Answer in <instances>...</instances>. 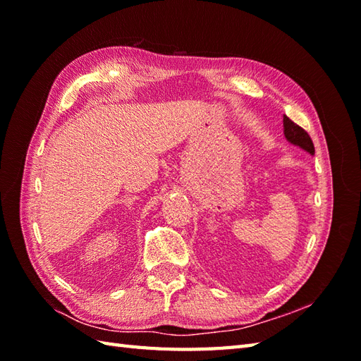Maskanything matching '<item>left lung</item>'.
Segmentation results:
<instances>
[{"instance_id":"1","label":"left lung","mask_w":361,"mask_h":361,"mask_svg":"<svg viewBox=\"0 0 361 361\" xmlns=\"http://www.w3.org/2000/svg\"><path fill=\"white\" fill-rule=\"evenodd\" d=\"M282 122H283V135H286L287 141L298 145V147H301L305 152H309L310 155H315V145H313L309 133L305 132L302 127L295 124V122L288 119L287 116H283Z\"/></svg>"}]
</instances>
